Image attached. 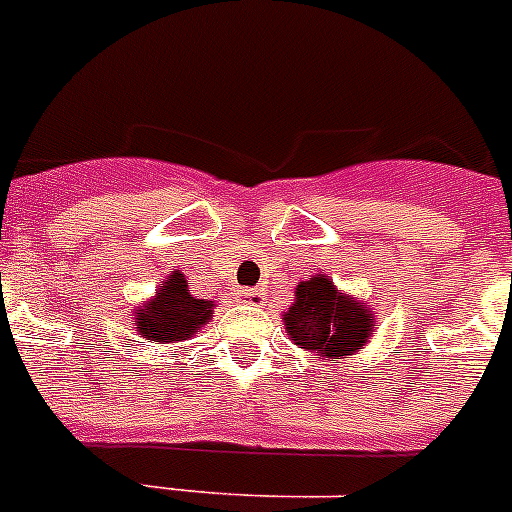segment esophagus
<instances>
[{
  "label": "esophagus",
  "instance_id": "34e87169",
  "mask_svg": "<svg viewBox=\"0 0 512 512\" xmlns=\"http://www.w3.org/2000/svg\"><path fill=\"white\" fill-rule=\"evenodd\" d=\"M235 300L243 302V305H253V307H261L264 305V289L259 287H246V289H238L235 292Z\"/></svg>",
  "mask_w": 512,
  "mask_h": 512
}]
</instances>
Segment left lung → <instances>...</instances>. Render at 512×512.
<instances>
[{
    "label": "left lung",
    "mask_w": 512,
    "mask_h": 512,
    "mask_svg": "<svg viewBox=\"0 0 512 512\" xmlns=\"http://www.w3.org/2000/svg\"><path fill=\"white\" fill-rule=\"evenodd\" d=\"M377 315L369 302L346 295L325 274H315L295 287V302L282 315L289 341L312 359L338 364L351 359L374 336Z\"/></svg>",
    "instance_id": "obj_1"
}]
</instances>
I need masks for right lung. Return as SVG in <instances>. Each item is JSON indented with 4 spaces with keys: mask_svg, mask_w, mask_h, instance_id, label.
Returning <instances> with one entry per match:
<instances>
[{
    "mask_svg": "<svg viewBox=\"0 0 512 512\" xmlns=\"http://www.w3.org/2000/svg\"><path fill=\"white\" fill-rule=\"evenodd\" d=\"M215 315V302L197 300L189 292V282L182 271L174 269L158 284L151 300L140 302L133 325L148 343L189 341L205 328Z\"/></svg>",
    "mask_w": 512,
    "mask_h": 512,
    "instance_id": "1",
    "label": "right lung"
}]
</instances>
